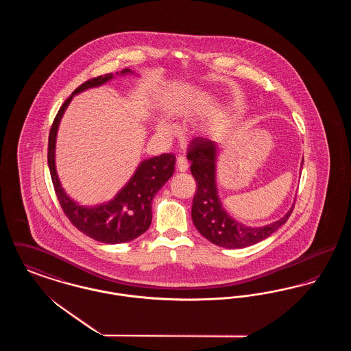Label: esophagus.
<instances>
[{"label":"esophagus","mask_w":351,"mask_h":351,"mask_svg":"<svg viewBox=\"0 0 351 351\" xmlns=\"http://www.w3.org/2000/svg\"><path fill=\"white\" fill-rule=\"evenodd\" d=\"M176 166H178V169H179L180 172H185V171L188 169V160L185 159V156H183V155H179V156H178Z\"/></svg>","instance_id":"esophagus-1"}]
</instances>
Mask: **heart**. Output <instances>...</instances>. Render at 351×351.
I'll return each mask as SVG.
<instances>
[{
  "label": "heart",
  "instance_id": "obj_1",
  "mask_svg": "<svg viewBox=\"0 0 351 351\" xmlns=\"http://www.w3.org/2000/svg\"><path fill=\"white\" fill-rule=\"evenodd\" d=\"M158 132L160 134H163V135H167V134L171 133V128H169V125H168L166 121H160V122L158 123Z\"/></svg>",
  "mask_w": 351,
  "mask_h": 351
}]
</instances>
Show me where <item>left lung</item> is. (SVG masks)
<instances>
[{"mask_svg": "<svg viewBox=\"0 0 351 351\" xmlns=\"http://www.w3.org/2000/svg\"><path fill=\"white\" fill-rule=\"evenodd\" d=\"M217 143L197 136L188 146L186 158L191 162V172L197 183L192 204V219L199 230L212 243L225 249H242L255 245L275 233L291 216L293 206L284 217L262 228L246 226L223 209L218 197L216 185Z\"/></svg>", "mask_w": 351, "mask_h": 351, "instance_id": "obj_1", "label": "left lung"}]
</instances>
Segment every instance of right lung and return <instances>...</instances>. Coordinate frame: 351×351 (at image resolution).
I'll list each match as a JSON object with an SVG mask.
<instances>
[{
	"instance_id": "add662e5",
	"label": "right lung",
	"mask_w": 351,
	"mask_h": 351,
	"mask_svg": "<svg viewBox=\"0 0 351 351\" xmlns=\"http://www.w3.org/2000/svg\"><path fill=\"white\" fill-rule=\"evenodd\" d=\"M128 72L132 71L126 68L121 71V75ZM110 79H113L112 73L93 77L77 86L67 100L64 101L51 126L47 162L55 193L71 223L95 241L114 245L130 242L150 228L152 199L173 175L176 158L173 154H162L160 156H154L143 160L134 172L133 178L129 180V183L118 192L113 200L106 204L88 208L79 205L68 197L58 179L55 168V142L60 119L75 95L89 88L100 86Z\"/></svg>"
}]
</instances>
